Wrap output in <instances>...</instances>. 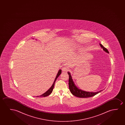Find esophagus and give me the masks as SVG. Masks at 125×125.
<instances>
[{"instance_id": "34e87169", "label": "esophagus", "mask_w": 125, "mask_h": 125, "mask_svg": "<svg viewBox=\"0 0 125 125\" xmlns=\"http://www.w3.org/2000/svg\"><path fill=\"white\" fill-rule=\"evenodd\" d=\"M62 69L63 72H66L68 70V68L67 67H62Z\"/></svg>"}]
</instances>
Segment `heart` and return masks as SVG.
<instances>
[{
  "instance_id": "1",
  "label": "heart",
  "mask_w": 125,
  "mask_h": 125,
  "mask_svg": "<svg viewBox=\"0 0 125 125\" xmlns=\"http://www.w3.org/2000/svg\"><path fill=\"white\" fill-rule=\"evenodd\" d=\"M73 47L74 48H76L79 47V46L78 45H74L73 46Z\"/></svg>"
}]
</instances>
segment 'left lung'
I'll return each mask as SVG.
<instances>
[{
    "instance_id": "8db88e82",
    "label": "left lung",
    "mask_w": 125,
    "mask_h": 125,
    "mask_svg": "<svg viewBox=\"0 0 125 125\" xmlns=\"http://www.w3.org/2000/svg\"><path fill=\"white\" fill-rule=\"evenodd\" d=\"M100 46L101 48H103V50L106 53H109V52L108 51V50L104 48V46H103L102 45L99 43ZM69 75V89L72 94L75 96L76 97L79 98H88L92 97L93 96H95L96 94H98V93L100 92L101 91L103 90L97 91L95 92H88V91H83L81 89H79L78 87H77L76 86L73 81L72 79V77L71 75V74L69 72H67Z\"/></svg>"
}]
</instances>
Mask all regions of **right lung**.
<instances>
[{"mask_svg": "<svg viewBox=\"0 0 125 125\" xmlns=\"http://www.w3.org/2000/svg\"><path fill=\"white\" fill-rule=\"evenodd\" d=\"M61 73H62V70L60 69L59 70H58V73L57 74L55 78L54 82H53V84H52V85L51 87H50V88H49L48 91H46V92L44 93V94H42V95H40V96H37L36 97H46L47 96H49V95L51 94V93L52 92V91H53V88H54V85H55V81L58 78V76L60 75Z\"/></svg>", "mask_w": 125, "mask_h": 125, "instance_id": "right-lung-1", "label": "right lung"}]
</instances>
